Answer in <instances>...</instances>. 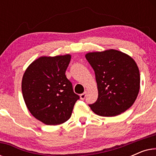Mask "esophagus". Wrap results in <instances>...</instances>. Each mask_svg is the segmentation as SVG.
Wrapping results in <instances>:
<instances>
[{"instance_id":"esophagus-1","label":"esophagus","mask_w":156,"mask_h":156,"mask_svg":"<svg viewBox=\"0 0 156 156\" xmlns=\"http://www.w3.org/2000/svg\"><path fill=\"white\" fill-rule=\"evenodd\" d=\"M87 94V91H84V93L82 94H80V99L82 100H84L85 99V97H86Z\"/></svg>"}]
</instances>
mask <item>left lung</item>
Returning a JSON list of instances; mask_svg holds the SVG:
<instances>
[{
    "instance_id": "obj_1",
    "label": "left lung",
    "mask_w": 156,
    "mask_h": 156,
    "mask_svg": "<svg viewBox=\"0 0 156 156\" xmlns=\"http://www.w3.org/2000/svg\"><path fill=\"white\" fill-rule=\"evenodd\" d=\"M95 72L98 99L89 104L96 114L115 116L133 105L140 89V73L136 62L116 50L85 55Z\"/></svg>"
}]
</instances>
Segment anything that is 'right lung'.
I'll use <instances>...</instances> for the list:
<instances>
[{
    "instance_id": "add662e5",
    "label": "right lung",
    "mask_w": 156,
    "mask_h": 156,
    "mask_svg": "<svg viewBox=\"0 0 156 156\" xmlns=\"http://www.w3.org/2000/svg\"><path fill=\"white\" fill-rule=\"evenodd\" d=\"M70 59V55L39 57L23 74L25 103L31 114L46 125L67 121L80 99L65 75Z\"/></svg>"
}]
</instances>
